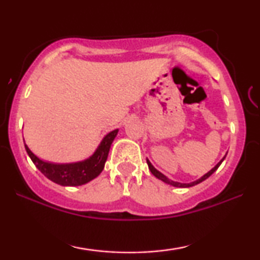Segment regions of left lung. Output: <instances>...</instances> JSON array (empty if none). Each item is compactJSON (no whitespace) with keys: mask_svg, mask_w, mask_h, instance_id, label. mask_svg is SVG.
I'll use <instances>...</instances> for the list:
<instances>
[{"mask_svg":"<svg viewBox=\"0 0 260 260\" xmlns=\"http://www.w3.org/2000/svg\"><path fill=\"white\" fill-rule=\"evenodd\" d=\"M226 155H227V154H226ZM226 155H225V156H223V157H222L221 159H220V162H218V165H216V166L214 167V168H212L211 170H209V172H208V173H206V174H205V175H204V176H201V177H200V179H199V180H197V181H194V182H190V183H181V182H176V181L169 180V179H168V177H167L166 175H163V174H162L161 172H158V170H157V169H156V168H155V167L151 165V163H150V161H149V159H148V158H147V163H148L149 170H150V172H151V174H152V175H154L155 177H157V179H158V180H161V181H163V182L168 183V184H170V186H174V187H179V188H188V187H193V186H195V184L200 183V182H202V181H205L206 179H208V177H209V176H211V175H212V174H213V173H214V172H215V170L219 168V167H220V165H221V163H222V161H223V159H225V157H226Z\"/></svg>","mask_w":260,"mask_h":260,"instance_id":"left-lung-1","label":"left lung"}]
</instances>
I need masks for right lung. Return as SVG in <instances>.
<instances>
[{
	"instance_id": "add662e5",
	"label": "right lung",
	"mask_w": 260,
	"mask_h": 260,
	"mask_svg": "<svg viewBox=\"0 0 260 260\" xmlns=\"http://www.w3.org/2000/svg\"><path fill=\"white\" fill-rule=\"evenodd\" d=\"M118 134V129L111 131L103 138L101 144L90 157L84 161L74 163H52L42 161L37 155L30 151V149L24 143V148L35 167L44 175L53 182L60 186H81L95 179L104 169L105 162L115 137Z\"/></svg>"
}]
</instances>
